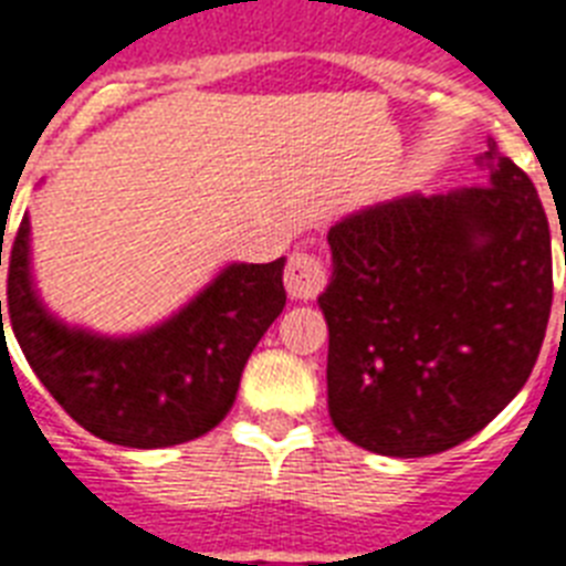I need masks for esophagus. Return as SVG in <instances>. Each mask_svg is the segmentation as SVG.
<instances>
[{
	"mask_svg": "<svg viewBox=\"0 0 566 566\" xmlns=\"http://www.w3.org/2000/svg\"><path fill=\"white\" fill-rule=\"evenodd\" d=\"M327 275L322 261L313 253H293L284 270V287L293 298H313L319 296L325 287Z\"/></svg>",
	"mask_w": 566,
	"mask_h": 566,
	"instance_id": "34e87169",
	"label": "esophagus"
}]
</instances>
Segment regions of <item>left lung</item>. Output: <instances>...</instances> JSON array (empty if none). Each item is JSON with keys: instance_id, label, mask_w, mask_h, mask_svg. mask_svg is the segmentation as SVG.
I'll return each instance as SVG.
<instances>
[{"instance_id": "left-lung-1", "label": "left lung", "mask_w": 566, "mask_h": 566, "mask_svg": "<svg viewBox=\"0 0 566 566\" xmlns=\"http://www.w3.org/2000/svg\"><path fill=\"white\" fill-rule=\"evenodd\" d=\"M481 164L486 187L402 195L327 232V411L368 452H446L533 374L553 307L547 212L495 140Z\"/></svg>"}]
</instances>
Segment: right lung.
<instances>
[{
  "mask_svg": "<svg viewBox=\"0 0 566 566\" xmlns=\"http://www.w3.org/2000/svg\"><path fill=\"white\" fill-rule=\"evenodd\" d=\"M282 273L284 259L235 261L169 319L140 334L103 336L65 325L45 307L33 284L25 216L11 247L8 313L33 374L85 431L114 446L166 449L227 417L247 359L284 307Z\"/></svg>",
  "mask_w": 566,
  "mask_h": 566,
  "instance_id": "obj_1",
  "label": "right lung"
}]
</instances>
